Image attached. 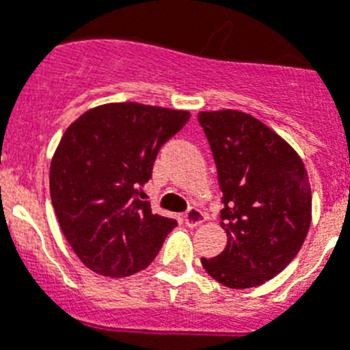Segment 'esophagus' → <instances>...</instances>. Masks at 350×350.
<instances>
[{
  "instance_id": "1",
  "label": "esophagus",
  "mask_w": 350,
  "mask_h": 350,
  "mask_svg": "<svg viewBox=\"0 0 350 350\" xmlns=\"http://www.w3.org/2000/svg\"><path fill=\"white\" fill-rule=\"evenodd\" d=\"M184 221H186L187 227H198V225L206 221V215H204L200 209L191 207V209L186 211V215H184Z\"/></svg>"
}]
</instances>
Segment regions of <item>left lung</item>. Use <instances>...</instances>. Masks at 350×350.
<instances>
[{
	"label": "left lung",
	"instance_id": "8db88e82",
	"mask_svg": "<svg viewBox=\"0 0 350 350\" xmlns=\"http://www.w3.org/2000/svg\"><path fill=\"white\" fill-rule=\"evenodd\" d=\"M224 193L227 247L202 258L227 288H254L281 273L311 225V187L302 159L272 129L239 111L200 112Z\"/></svg>",
	"mask_w": 350,
	"mask_h": 350
}]
</instances>
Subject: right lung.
Returning <instances> with one entry per match:
<instances>
[{
  "label": "right lung",
  "instance_id": "obj_1",
  "mask_svg": "<svg viewBox=\"0 0 350 350\" xmlns=\"http://www.w3.org/2000/svg\"><path fill=\"white\" fill-rule=\"evenodd\" d=\"M187 120V111L107 103L64 132L50 166L51 204L68 243L92 272H139L177 227V220L154 215L139 195L161 146Z\"/></svg>",
  "mask_w": 350,
  "mask_h": 350
}]
</instances>
